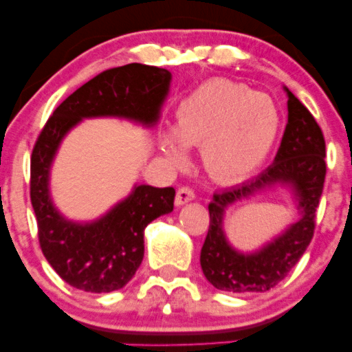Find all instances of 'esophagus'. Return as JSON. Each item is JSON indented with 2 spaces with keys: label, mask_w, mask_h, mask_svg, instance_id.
<instances>
[{
  "label": "esophagus",
  "mask_w": 352,
  "mask_h": 352,
  "mask_svg": "<svg viewBox=\"0 0 352 352\" xmlns=\"http://www.w3.org/2000/svg\"><path fill=\"white\" fill-rule=\"evenodd\" d=\"M193 199H195V192H193V188L187 187V185H180V187L177 188V195H175L177 205H184Z\"/></svg>",
  "instance_id": "34e87169"
}]
</instances>
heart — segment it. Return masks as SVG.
<instances>
[{"label": "heart", "instance_id": "heart-1", "mask_svg": "<svg viewBox=\"0 0 352 352\" xmlns=\"http://www.w3.org/2000/svg\"><path fill=\"white\" fill-rule=\"evenodd\" d=\"M280 116L266 94L243 84L210 80L190 94L177 111V134L162 139L172 160L184 159V142L204 147L208 170L220 179H240L272 151Z\"/></svg>", "mask_w": 352, "mask_h": 352}]
</instances>
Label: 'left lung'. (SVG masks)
<instances>
[{
    "label": "left lung",
    "instance_id": "8db88e82",
    "mask_svg": "<svg viewBox=\"0 0 352 352\" xmlns=\"http://www.w3.org/2000/svg\"><path fill=\"white\" fill-rule=\"evenodd\" d=\"M288 92V124L274 162L254 179L213 193L210 227L201 246L200 265L217 289L232 293H263L274 288L300 261L314 235L316 208L326 177V142L313 114ZM274 183L289 184L297 195L302 218L260 252L243 255L233 250L223 233V213L228 204Z\"/></svg>",
    "mask_w": 352,
    "mask_h": 352
}]
</instances>
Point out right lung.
<instances>
[{
	"instance_id": "add662e5",
	"label": "right lung",
	"mask_w": 352,
	"mask_h": 352,
	"mask_svg": "<svg viewBox=\"0 0 352 352\" xmlns=\"http://www.w3.org/2000/svg\"><path fill=\"white\" fill-rule=\"evenodd\" d=\"M172 74L132 63L92 78L56 107L31 153L30 195L43 254L72 288L109 293L132 280L144 258V230L173 210L175 190L139 185L107 215L74 223L59 215L50 199V167L63 137L84 117H127L145 125L159 120Z\"/></svg>"
}]
</instances>
